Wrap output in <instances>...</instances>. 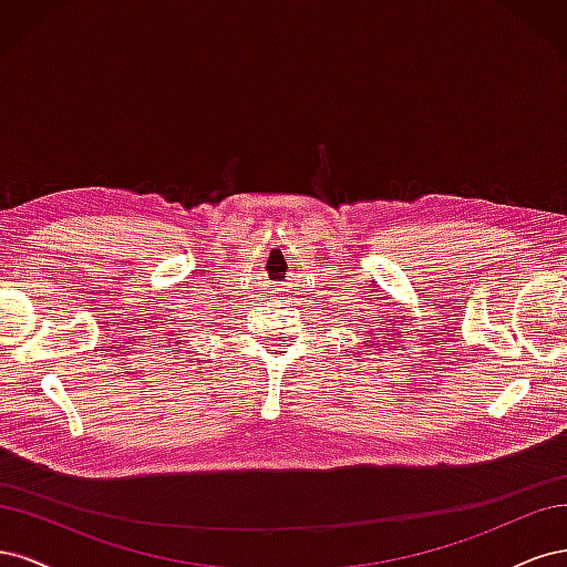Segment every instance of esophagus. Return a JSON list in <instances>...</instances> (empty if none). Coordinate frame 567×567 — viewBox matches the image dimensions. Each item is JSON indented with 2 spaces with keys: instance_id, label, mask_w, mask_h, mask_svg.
Masks as SVG:
<instances>
[{
  "instance_id": "obj_1",
  "label": "esophagus",
  "mask_w": 567,
  "mask_h": 567,
  "mask_svg": "<svg viewBox=\"0 0 567 567\" xmlns=\"http://www.w3.org/2000/svg\"><path fill=\"white\" fill-rule=\"evenodd\" d=\"M290 296V286L288 284H274V298L286 300Z\"/></svg>"
}]
</instances>
